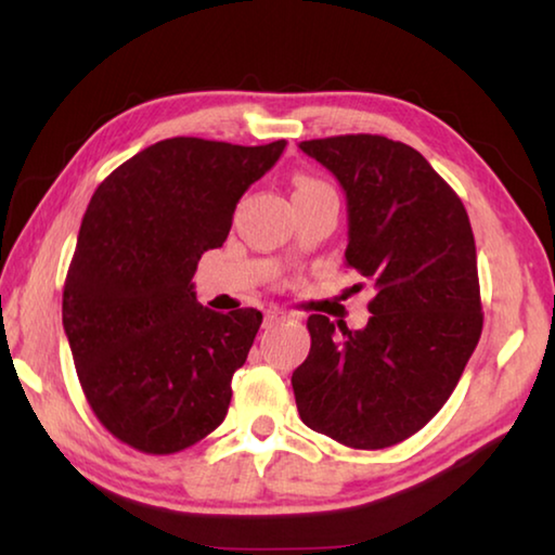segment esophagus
I'll list each match as a JSON object with an SVG mask.
<instances>
[{"label": "esophagus", "instance_id": "1", "mask_svg": "<svg viewBox=\"0 0 555 555\" xmlns=\"http://www.w3.org/2000/svg\"><path fill=\"white\" fill-rule=\"evenodd\" d=\"M279 321H286V311H281V308H267V311H264V325H274Z\"/></svg>", "mask_w": 555, "mask_h": 555}]
</instances>
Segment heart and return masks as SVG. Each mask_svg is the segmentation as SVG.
Instances as JSON below:
<instances>
[{
    "instance_id": "1",
    "label": "heart",
    "mask_w": 555,
    "mask_h": 555,
    "mask_svg": "<svg viewBox=\"0 0 555 555\" xmlns=\"http://www.w3.org/2000/svg\"><path fill=\"white\" fill-rule=\"evenodd\" d=\"M318 188H325L323 181H318V178L313 176H296L294 181V195H304V193H311V191H318Z\"/></svg>"
}]
</instances>
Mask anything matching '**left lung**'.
Wrapping results in <instances>:
<instances>
[{
    "instance_id": "8db88e82",
    "label": "left lung",
    "mask_w": 555,
    "mask_h": 555,
    "mask_svg": "<svg viewBox=\"0 0 555 555\" xmlns=\"http://www.w3.org/2000/svg\"><path fill=\"white\" fill-rule=\"evenodd\" d=\"M300 149L345 188V264L377 288L362 331L308 318L311 352L291 377L300 421L354 450L397 446L443 409L482 335L473 228L409 144L343 134Z\"/></svg>"
}]
</instances>
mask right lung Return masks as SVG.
Instances as JSON below:
<instances>
[{"instance_id":"add662e5","label":"right lung","mask_w":555,"mask_h":555,"mask_svg":"<svg viewBox=\"0 0 555 555\" xmlns=\"http://www.w3.org/2000/svg\"><path fill=\"white\" fill-rule=\"evenodd\" d=\"M284 146L164 139L92 195L63 286V327L92 413L139 453H181L228 416L232 374L261 313H215L191 279Z\"/></svg>"}]
</instances>
